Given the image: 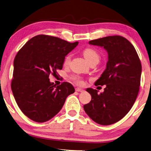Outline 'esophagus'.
<instances>
[{"label": "esophagus", "instance_id": "esophagus-1", "mask_svg": "<svg viewBox=\"0 0 151 151\" xmlns=\"http://www.w3.org/2000/svg\"><path fill=\"white\" fill-rule=\"evenodd\" d=\"M76 92H83V90L82 88H76Z\"/></svg>", "mask_w": 151, "mask_h": 151}]
</instances>
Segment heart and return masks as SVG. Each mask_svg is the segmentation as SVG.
Returning <instances> with one entry per match:
<instances>
[{
    "label": "heart",
    "instance_id": "1",
    "mask_svg": "<svg viewBox=\"0 0 151 151\" xmlns=\"http://www.w3.org/2000/svg\"><path fill=\"white\" fill-rule=\"evenodd\" d=\"M83 57H84L85 59H86V61L88 63L90 61H92V60H94V59L99 60V57H100L99 53L92 48H86V49L83 50ZM70 59H71L70 55H68V56L65 57V59L64 63L65 65L68 64L69 61H70ZM72 80L78 83H82V80H81L80 78L78 77V76H73V77H72Z\"/></svg>",
    "mask_w": 151,
    "mask_h": 151
}]
</instances>
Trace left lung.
<instances>
[{
    "mask_svg": "<svg viewBox=\"0 0 151 151\" xmlns=\"http://www.w3.org/2000/svg\"><path fill=\"white\" fill-rule=\"evenodd\" d=\"M89 44L103 47L108 53L106 69L94 83L106 87L101 94L87 88L92 99L83 109L94 122L108 126L122 119L133 106L140 85L142 65L135 48L124 37L107 36Z\"/></svg>",
    "mask_w": 151,
    "mask_h": 151,
    "instance_id": "obj_1",
    "label": "left lung"
}]
</instances>
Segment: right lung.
I'll list each match as a JSON object with an SVG mask.
<instances>
[{"label": "right lung", "mask_w": 151, "mask_h": 151, "mask_svg": "<svg viewBox=\"0 0 151 151\" xmlns=\"http://www.w3.org/2000/svg\"><path fill=\"white\" fill-rule=\"evenodd\" d=\"M78 42H68L57 37L38 35L25 43L16 55L11 82L14 98L25 115L43 123L56 115L75 89L69 82L57 86L50 82L57 76L65 57Z\"/></svg>", "instance_id": "right-lung-1"}]
</instances>
